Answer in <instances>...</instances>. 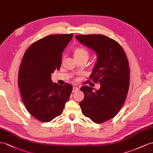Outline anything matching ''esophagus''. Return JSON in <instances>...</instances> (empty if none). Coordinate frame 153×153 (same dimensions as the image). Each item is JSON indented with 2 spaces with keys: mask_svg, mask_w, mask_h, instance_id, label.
Instances as JSON below:
<instances>
[{
  "mask_svg": "<svg viewBox=\"0 0 153 153\" xmlns=\"http://www.w3.org/2000/svg\"><path fill=\"white\" fill-rule=\"evenodd\" d=\"M79 88H78V87H76V86H74V87L73 88V93L76 92V91H79Z\"/></svg>",
  "mask_w": 153,
  "mask_h": 153,
  "instance_id": "obj_1",
  "label": "esophagus"
}]
</instances>
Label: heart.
Returning <instances> with one entry per match:
<instances>
[{
    "label": "heart",
    "instance_id": "1",
    "mask_svg": "<svg viewBox=\"0 0 153 153\" xmlns=\"http://www.w3.org/2000/svg\"><path fill=\"white\" fill-rule=\"evenodd\" d=\"M73 56L76 60L80 59H88L89 52L82 47H76L73 51Z\"/></svg>",
    "mask_w": 153,
    "mask_h": 153
}]
</instances>
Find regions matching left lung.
Listing matches in <instances>:
<instances>
[{"label": "left lung", "mask_w": 153, "mask_h": 153, "mask_svg": "<svg viewBox=\"0 0 153 153\" xmlns=\"http://www.w3.org/2000/svg\"><path fill=\"white\" fill-rule=\"evenodd\" d=\"M75 38L97 55L89 78L100 84L98 90L87 85L80 88L84 94L79 103L82 112L95 123H102L115 117L125 101L130 83L128 59L122 47L108 37L80 34Z\"/></svg>", "instance_id": "obj_1"}]
</instances>
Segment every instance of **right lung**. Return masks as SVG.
I'll return each mask as SVG.
<instances>
[{
	"instance_id": "right-lung-1",
	"label": "right lung",
	"mask_w": 153,
	"mask_h": 153,
	"mask_svg": "<svg viewBox=\"0 0 153 153\" xmlns=\"http://www.w3.org/2000/svg\"><path fill=\"white\" fill-rule=\"evenodd\" d=\"M69 34L50 35L32 43L22 59L18 85L22 99L32 116L49 122L60 115L73 87L53 83L51 74L59 70L62 53L73 38Z\"/></svg>"
}]
</instances>
